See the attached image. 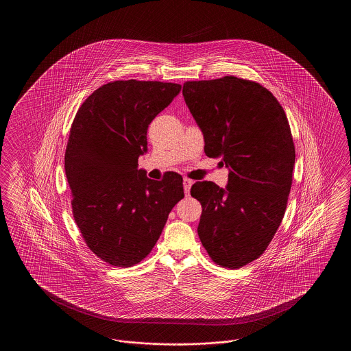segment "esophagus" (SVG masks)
<instances>
[{
    "label": "esophagus",
    "instance_id": "obj_1",
    "mask_svg": "<svg viewBox=\"0 0 351 351\" xmlns=\"http://www.w3.org/2000/svg\"><path fill=\"white\" fill-rule=\"evenodd\" d=\"M183 184L184 192H185V195L188 196V195H189V191H191V186H192V184H193V180H191V179H188V178H184Z\"/></svg>",
    "mask_w": 351,
    "mask_h": 351
}]
</instances>
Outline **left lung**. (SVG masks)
<instances>
[{
    "label": "left lung",
    "instance_id": "8db88e82",
    "mask_svg": "<svg viewBox=\"0 0 351 351\" xmlns=\"http://www.w3.org/2000/svg\"><path fill=\"white\" fill-rule=\"evenodd\" d=\"M183 96L206 156L229 169L226 188H191L202 206L201 243L219 266L243 267L265 252L284 217L296 156L288 119L265 86L234 76L186 82Z\"/></svg>",
    "mask_w": 351,
    "mask_h": 351
}]
</instances>
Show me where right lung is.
Listing matches in <instances>:
<instances>
[{"label":"right lung","mask_w":351,"mask_h":351,"mask_svg":"<svg viewBox=\"0 0 351 351\" xmlns=\"http://www.w3.org/2000/svg\"><path fill=\"white\" fill-rule=\"evenodd\" d=\"M180 89L162 82L105 84L71 126L64 168L73 218L88 247L112 266L132 267L146 258L184 197L182 175L166 172L156 182L138 169L151 121Z\"/></svg>","instance_id":"obj_1"}]
</instances>
